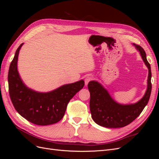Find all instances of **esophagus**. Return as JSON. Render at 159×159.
Here are the masks:
<instances>
[{"label":"esophagus","mask_w":159,"mask_h":159,"mask_svg":"<svg viewBox=\"0 0 159 159\" xmlns=\"http://www.w3.org/2000/svg\"><path fill=\"white\" fill-rule=\"evenodd\" d=\"M93 80V77L92 76L89 75V76L86 77L85 79V85H87L88 84V83L89 82V81L91 80Z\"/></svg>","instance_id":"esophagus-1"}]
</instances>
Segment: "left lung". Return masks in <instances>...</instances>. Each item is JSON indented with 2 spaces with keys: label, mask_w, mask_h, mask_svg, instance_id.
Wrapping results in <instances>:
<instances>
[{
  "label": "left lung",
  "mask_w": 159,
  "mask_h": 159,
  "mask_svg": "<svg viewBox=\"0 0 159 159\" xmlns=\"http://www.w3.org/2000/svg\"><path fill=\"white\" fill-rule=\"evenodd\" d=\"M140 52L143 61L148 69L147 89L143 98L134 104L121 105L111 97L107 89L96 81L88 84L90 92L89 107L93 121L99 125L107 128L123 127L133 122L141 113L150 98L151 84V70L145 51L139 45L133 44Z\"/></svg>",
  "instance_id": "8db88e82"
}]
</instances>
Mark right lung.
I'll use <instances>...</instances> for the list:
<instances>
[{
  "instance_id": "add662e5",
  "label": "right lung",
  "mask_w": 159,
  "mask_h": 159,
  "mask_svg": "<svg viewBox=\"0 0 159 159\" xmlns=\"http://www.w3.org/2000/svg\"><path fill=\"white\" fill-rule=\"evenodd\" d=\"M21 44L9 68L8 81L11 102L17 112L28 121L38 125L56 123L63 118L70 99L82 89L84 81L61 86L50 92H37L26 87L17 70Z\"/></svg>"
}]
</instances>
